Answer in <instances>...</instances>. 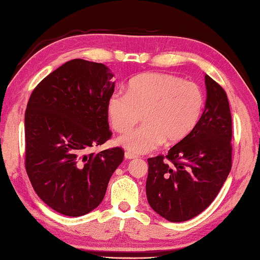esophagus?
I'll use <instances>...</instances> for the list:
<instances>
[{
	"instance_id": "obj_1",
	"label": "esophagus",
	"mask_w": 260,
	"mask_h": 260,
	"mask_svg": "<svg viewBox=\"0 0 260 260\" xmlns=\"http://www.w3.org/2000/svg\"><path fill=\"white\" fill-rule=\"evenodd\" d=\"M125 158H126V159H135V158H138V156L134 155V153L129 152V151H127V152H125Z\"/></svg>"
}]
</instances>
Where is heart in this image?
I'll return each instance as SVG.
<instances>
[{"label": "heart", "instance_id": "heart-1", "mask_svg": "<svg viewBox=\"0 0 260 260\" xmlns=\"http://www.w3.org/2000/svg\"><path fill=\"white\" fill-rule=\"evenodd\" d=\"M204 107L199 85L165 73H143L132 79L128 93L116 91L108 101L113 129L125 133L142 119L144 124L118 139L132 153H146L162 143L175 144L195 128Z\"/></svg>", "mask_w": 260, "mask_h": 260}]
</instances>
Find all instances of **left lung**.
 Returning <instances> with one entry per match:
<instances>
[{
	"label": "left lung",
	"mask_w": 260,
	"mask_h": 260,
	"mask_svg": "<svg viewBox=\"0 0 260 260\" xmlns=\"http://www.w3.org/2000/svg\"><path fill=\"white\" fill-rule=\"evenodd\" d=\"M205 85V109L195 128L166 156L148 159V202L172 222L187 221L203 212L232 169V114L227 94L208 74Z\"/></svg>",
	"instance_id": "1"
}]
</instances>
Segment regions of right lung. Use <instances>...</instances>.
<instances>
[{"label": "right lung", "mask_w": 260, "mask_h": 260, "mask_svg": "<svg viewBox=\"0 0 260 260\" xmlns=\"http://www.w3.org/2000/svg\"><path fill=\"white\" fill-rule=\"evenodd\" d=\"M113 74L104 64L72 59L34 88L25 111V167L38 196L69 217L103 201L124 159L120 147L87 153L111 138L108 101Z\"/></svg>", "instance_id": "obj_1"}]
</instances>
